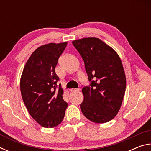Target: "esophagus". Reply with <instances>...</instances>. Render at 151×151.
<instances>
[{
  "instance_id": "1",
  "label": "esophagus",
  "mask_w": 151,
  "mask_h": 151,
  "mask_svg": "<svg viewBox=\"0 0 151 151\" xmlns=\"http://www.w3.org/2000/svg\"><path fill=\"white\" fill-rule=\"evenodd\" d=\"M70 92H78L80 91V89H76V88H70Z\"/></svg>"
}]
</instances>
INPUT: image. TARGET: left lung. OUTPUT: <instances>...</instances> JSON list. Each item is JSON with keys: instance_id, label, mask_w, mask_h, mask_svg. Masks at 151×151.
Returning <instances> with one entry per match:
<instances>
[{"instance_id": "left-lung-1", "label": "left lung", "mask_w": 151, "mask_h": 151, "mask_svg": "<svg viewBox=\"0 0 151 151\" xmlns=\"http://www.w3.org/2000/svg\"><path fill=\"white\" fill-rule=\"evenodd\" d=\"M85 63L90 86L82 89L80 104L86 119L104 123L114 119L121 108L126 90V76L119 55L95 37L72 42Z\"/></svg>"}]
</instances>
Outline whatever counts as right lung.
Wrapping results in <instances>:
<instances>
[{
  "instance_id": "1",
  "label": "right lung",
  "mask_w": 151,
  "mask_h": 151,
  "mask_svg": "<svg viewBox=\"0 0 151 151\" xmlns=\"http://www.w3.org/2000/svg\"><path fill=\"white\" fill-rule=\"evenodd\" d=\"M66 45L67 42H65L38 47L25 64L20 77L25 106L33 119L45 128L60 124L68 106L63 100L61 85L57 86L59 78L55 70Z\"/></svg>"
}]
</instances>
